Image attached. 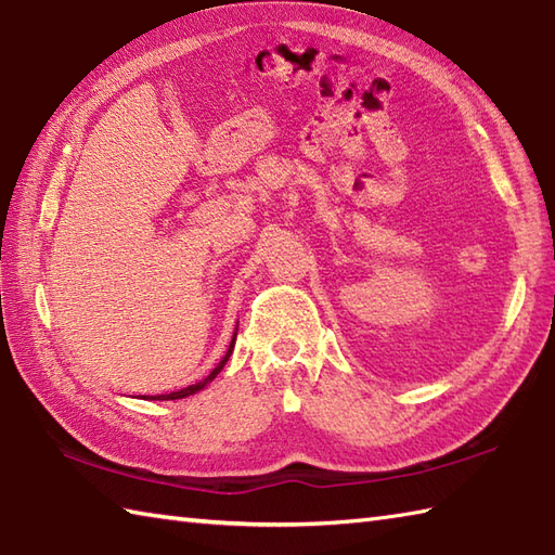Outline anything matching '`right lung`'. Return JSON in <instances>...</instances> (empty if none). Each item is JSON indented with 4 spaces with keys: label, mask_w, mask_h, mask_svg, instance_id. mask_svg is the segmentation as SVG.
<instances>
[{
    "label": "right lung",
    "mask_w": 555,
    "mask_h": 555,
    "mask_svg": "<svg viewBox=\"0 0 555 555\" xmlns=\"http://www.w3.org/2000/svg\"><path fill=\"white\" fill-rule=\"evenodd\" d=\"M233 344H235V336H233V340H231V346H229V350H227V356H223V360L217 364L215 370H211V374L207 376V379H203L199 384H193V386H185V388H181V391H173V393H164V396H157L155 400H176V398H185V396H193V393H197L199 388H205L211 379H215V376L223 370V364L229 362V358H231V352H233Z\"/></svg>",
    "instance_id": "obj_1"
}]
</instances>
